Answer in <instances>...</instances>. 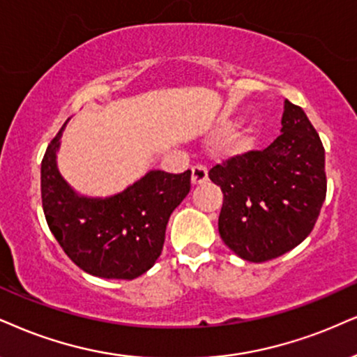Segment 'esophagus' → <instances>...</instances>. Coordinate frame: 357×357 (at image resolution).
Masks as SVG:
<instances>
[{
	"mask_svg": "<svg viewBox=\"0 0 357 357\" xmlns=\"http://www.w3.org/2000/svg\"><path fill=\"white\" fill-rule=\"evenodd\" d=\"M208 180V172H206V167L204 165H195L192 169V183L193 185H200V183H205Z\"/></svg>",
	"mask_w": 357,
	"mask_h": 357,
	"instance_id": "obj_1",
	"label": "esophagus"
}]
</instances>
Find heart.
<instances>
[{
	"instance_id": "b5f03b06",
	"label": "heart",
	"mask_w": 357,
	"mask_h": 357,
	"mask_svg": "<svg viewBox=\"0 0 357 357\" xmlns=\"http://www.w3.org/2000/svg\"><path fill=\"white\" fill-rule=\"evenodd\" d=\"M240 119H223L220 122L217 134L227 135L222 142L218 144L220 155L225 158L233 157H243L250 153L257 147L258 142V132L253 126L240 127Z\"/></svg>"
}]
</instances>
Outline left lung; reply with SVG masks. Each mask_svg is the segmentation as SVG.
Returning a JSON list of instances; mask_svg holds the SVG:
<instances>
[{
	"instance_id": "1",
	"label": "left lung",
	"mask_w": 357,
	"mask_h": 357,
	"mask_svg": "<svg viewBox=\"0 0 357 357\" xmlns=\"http://www.w3.org/2000/svg\"><path fill=\"white\" fill-rule=\"evenodd\" d=\"M223 192L218 231L246 261L278 258L313 230L326 199L324 147L301 107L284 100L281 134L265 151L215 165Z\"/></svg>"
}]
</instances>
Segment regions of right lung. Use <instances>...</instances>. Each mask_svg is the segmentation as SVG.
<instances>
[{
    "label": "right lung",
    "mask_w": 357,
    "mask_h": 357,
    "mask_svg": "<svg viewBox=\"0 0 357 357\" xmlns=\"http://www.w3.org/2000/svg\"><path fill=\"white\" fill-rule=\"evenodd\" d=\"M66 124L47 145L41 164L43 210L50 230L64 253L89 275L137 278L160 257L170 215L190 192V170L177 175L151 170L116 195H81L57 169Z\"/></svg>",
    "instance_id": "obj_1"
}]
</instances>
